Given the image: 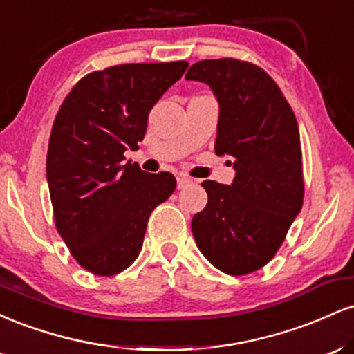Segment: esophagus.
Returning <instances> with one entry per match:
<instances>
[{
	"mask_svg": "<svg viewBox=\"0 0 354 354\" xmlns=\"http://www.w3.org/2000/svg\"><path fill=\"white\" fill-rule=\"evenodd\" d=\"M193 183V180H189L188 176H185V174H180V176L176 178V185H178V189H183L186 188V186L191 185Z\"/></svg>",
	"mask_w": 354,
	"mask_h": 354,
	"instance_id": "1",
	"label": "esophagus"
}]
</instances>
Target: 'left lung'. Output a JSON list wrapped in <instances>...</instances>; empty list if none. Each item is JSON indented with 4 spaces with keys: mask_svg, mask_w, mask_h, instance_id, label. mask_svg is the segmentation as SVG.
Returning <instances> with one entry per match:
<instances>
[{
    "mask_svg": "<svg viewBox=\"0 0 354 354\" xmlns=\"http://www.w3.org/2000/svg\"><path fill=\"white\" fill-rule=\"evenodd\" d=\"M188 81L219 103L214 153L231 156L233 185L206 180L208 205L191 221L205 258L226 274L259 270L278 253L304 198L298 121L274 80L250 61L203 59Z\"/></svg>",
    "mask_w": 354,
    "mask_h": 354,
    "instance_id": "left-lung-1",
    "label": "left lung"
}]
</instances>
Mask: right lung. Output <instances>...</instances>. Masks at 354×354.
Masks as SVG:
<instances>
[{
	"label": "right lung",
	"instance_id": "obj_1",
	"mask_svg": "<svg viewBox=\"0 0 354 354\" xmlns=\"http://www.w3.org/2000/svg\"><path fill=\"white\" fill-rule=\"evenodd\" d=\"M188 61L126 63L88 73L61 103L46 178L59 236L78 265L113 276L140 254L151 211L176 188L171 173L141 171L124 151L143 141L148 115Z\"/></svg>",
	"mask_w": 354,
	"mask_h": 354
}]
</instances>
